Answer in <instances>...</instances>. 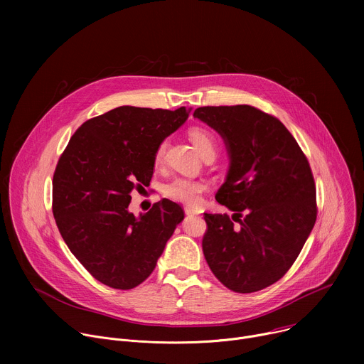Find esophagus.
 I'll return each instance as SVG.
<instances>
[{"mask_svg":"<svg viewBox=\"0 0 364 364\" xmlns=\"http://www.w3.org/2000/svg\"><path fill=\"white\" fill-rule=\"evenodd\" d=\"M184 212H186V215H188V216H194V215H200V210H197V209H194V207H191V205H187V207H184Z\"/></svg>","mask_w":364,"mask_h":364,"instance_id":"esophagus-1","label":"esophagus"}]
</instances>
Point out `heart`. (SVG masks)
<instances>
[{"mask_svg":"<svg viewBox=\"0 0 364 364\" xmlns=\"http://www.w3.org/2000/svg\"><path fill=\"white\" fill-rule=\"evenodd\" d=\"M188 136L194 144L196 149L200 152L201 157H204L207 154H216V142L209 131H205L203 128H191L188 131ZM166 145H167L166 141H163L159 145L157 151H155L154 159L157 164L161 163L164 157ZM205 187H207L205 183L201 180H194L188 177H174L166 184L164 191L170 198L176 201L186 203V204H196L200 200V196L205 190Z\"/></svg>","mask_w":364,"mask_h":364,"instance_id":"heart-1","label":"heart"}]
</instances>
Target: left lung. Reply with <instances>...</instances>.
Masks as SVG:
<instances>
[{
  "instance_id": "obj_1",
  "label": "left lung",
  "mask_w": 364,
  "mask_h": 364,
  "mask_svg": "<svg viewBox=\"0 0 364 364\" xmlns=\"http://www.w3.org/2000/svg\"><path fill=\"white\" fill-rule=\"evenodd\" d=\"M193 117L226 144L229 171L216 200L238 222L204 213V257L226 288L261 291L287 274L314 228L316 184L308 160L279 119L253 107H203Z\"/></svg>"
}]
</instances>
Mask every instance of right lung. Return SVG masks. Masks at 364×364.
Instances as JSON below:
<instances>
[{
  "label": "right lung",
  "mask_w": 364,
  "mask_h": 364,
  "mask_svg": "<svg viewBox=\"0 0 364 364\" xmlns=\"http://www.w3.org/2000/svg\"><path fill=\"white\" fill-rule=\"evenodd\" d=\"M184 107H119L82 124L53 176V216L70 252L87 272L115 289H132L157 265L184 219L163 198L138 218L131 191L149 186L155 151L188 118Z\"/></svg>",
  "instance_id": "right-lung-1"
}]
</instances>
